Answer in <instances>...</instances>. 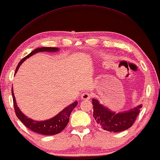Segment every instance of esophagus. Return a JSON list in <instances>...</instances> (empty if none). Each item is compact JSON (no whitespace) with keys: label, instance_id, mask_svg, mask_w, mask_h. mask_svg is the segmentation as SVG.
Listing matches in <instances>:
<instances>
[{"label":"esophagus","instance_id":"1","mask_svg":"<svg viewBox=\"0 0 160 160\" xmlns=\"http://www.w3.org/2000/svg\"><path fill=\"white\" fill-rule=\"evenodd\" d=\"M91 97V94L89 92H85L82 94L81 95V98L82 100H90Z\"/></svg>","mask_w":160,"mask_h":160}]
</instances>
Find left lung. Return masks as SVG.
I'll list each match as a JSON object with an SVG mask.
<instances>
[{"label": "left lung", "mask_w": 160, "mask_h": 160, "mask_svg": "<svg viewBox=\"0 0 160 160\" xmlns=\"http://www.w3.org/2000/svg\"><path fill=\"white\" fill-rule=\"evenodd\" d=\"M93 118L98 125L108 132H119L128 130L133 125L142 105H139L122 112L116 113L101 105L97 99H92Z\"/></svg>", "instance_id": "left-lung-1"}]
</instances>
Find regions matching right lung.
<instances>
[{
    "label": "right lung",
    "mask_w": 160,
    "mask_h": 160,
    "mask_svg": "<svg viewBox=\"0 0 160 160\" xmlns=\"http://www.w3.org/2000/svg\"><path fill=\"white\" fill-rule=\"evenodd\" d=\"M59 50L58 48H51V47H43L38 48L35 49L33 51H32L29 55L25 56L24 58L21 60V62L18 63V66L15 71V74L17 72L18 68L21 66V65L23 62L27 58L32 56V55L38 52H57ZM12 100H13V105L16 115L18 118L21 120L24 125L27 127L29 130L41 134L43 135H53L56 134L60 133L64 130L65 127L67 126L68 122H69V118L70 113L72 112L73 109H74L78 105V102L75 101L68 107L65 108L64 110H62L61 112H60L57 115L53 117L52 118H50L49 120L44 121H36L33 120L32 119L28 118L22 113L19 108L18 107L16 98H15L13 90L12 88Z\"/></svg>",
    "instance_id": "obj_1"
}]
</instances>
